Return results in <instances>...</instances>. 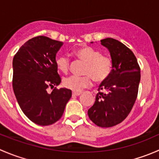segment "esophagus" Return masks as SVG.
Here are the masks:
<instances>
[{"label": "esophagus", "instance_id": "esophagus-1", "mask_svg": "<svg viewBox=\"0 0 159 159\" xmlns=\"http://www.w3.org/2000/svg\"><path fill=\"white\" fill-rule=\"evenodd\" d=\"M81 94V92H76V91H73L72 92V95L73 96H79Z\"/></svg>", "mask_w": 159, "mask_h": 159}]
</instances>
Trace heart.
Wrapping results in <instances>:
<instances>
[{
    "label": "heart",
    "instance_id": "1",
    "mask_svg": "<svg viewBox=\"0 0 159 159\" xmlns=\"http://www.w3.org/2000/svg\"><path fill=\"white\" fill-rule=\"evenodd\" d=\"M75 54L85 63L83 74L86 75H71L64 78L63 85L66 89L78 92L91 85V77L95 82H103L109 78L113 69V61L110 57L102 55V51L91 47L81 48L75 51ZM55 64L62 73L66 74L69 70L70 60L68 56L57 57Z\"/></svg>",
    "mask_w": 159,
    "mask_h": 159
}]
</instances>
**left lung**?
I'll use <instances>...</instances> for the list:
<instances>
[{"mask_svg": "<svg viewBox=\"0 0 159 159\" xmlns=\"http://www.w3.org/2000/svg\"><path fill=\"white\" fill-rule=\"evenodd\" d=\"M101 44L109 51L113 69L99 86L88 115L96 125L110 128L124 121L132 109L139 91L140 67L132 51L118 40L108 38L101 40Z\"/></svg>", "mask_w": 159, "mask_h": 159, "instance_id": "1", "label": "left lung"}]
</instances>
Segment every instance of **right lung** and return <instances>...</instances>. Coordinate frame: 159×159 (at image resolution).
Masks as SVG:
<instances>
[{
	"instance_id": "obj_1",
	"label": "right lung",
	"mask_w": 159,
	"mask_h": 159,
	"mask_svg": "<svg viewBox=\"0 0 159 159\" xmlns=\"http://www.w3.org/2000/svg\"><path fill=\"white\" fill-rule=\"evenodd\" d=\"M63 43L45 36L28 40L13 59V89L22 111L34 123L46 126L61 118L71 91L49 87L61 81L55 64Z\"/></svg>"
}]
</instances>
